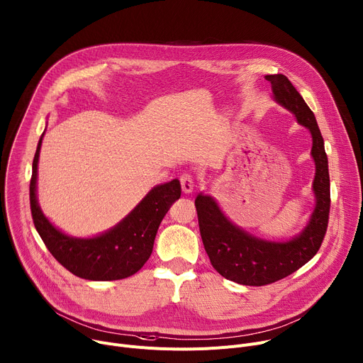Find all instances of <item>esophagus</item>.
<instances>
[{"label": "esophagus", "instance_id": "34e87169", "mask_svg": "<svg viewBox=\"0 0 363 363\" xmlns=\"http://www.w3.org/2000/svg\"><path fill=\"white\" fill-rule=\"evenodd\" d=\"M179 181H181V188L185 194H189V192L194 191L195 185H194V178H192L191 174H182Z\"/></svg>", "mask_w": 363, "mask_h": 363}]
</instances>
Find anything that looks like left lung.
I'll list each match as a JSON object with an SVG mask.
<instances>
[{
	"mask_svg": "<svg viewBox=\"0 0 363 363\" xmlns=\"http://www.w3.org/2000/svg\"><path fill=\"white\" fill-rule=\"evenodd\" d=\"M266 80L272 83L274 100L279 105L290 111L297 122L312 133L316 205L300 234L289 241H269L254 237L233 224L213 196L198 194L195 198L198 224L211 264L227 280L244 286L274 283L312 260L325 238L330 211L329 165L316 118L284 74H269Z\"/></svg>",
	"mask_w": 363,
	"mask_h": 363,
	"instance_id": "1",
	"label": "left lung"
}]
</instances>
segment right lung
Listing matches in <instances>:
<instances>
[{
    "mask_svg": "<svg viewBox=\"0 0 363 363\" xmlns=\"http://www.w3.org/2000/svg\"><path fill=\"white\" fill-rule=\"evenodd\" d=\"M41 135L33 161L30 206L34 227L48 251L70 273L80 279L111 281L139 272L150 257L161 221L181 196L178 179L153 186L135 208L113 228L91 238H77L62 233L43 214L37 201V165Z\"/></svg>",
    "mask_w": 363,
    "mask_h": 363,
    "instance_id": "obj_1",
    "label": "right lung"
}]
</instances>
